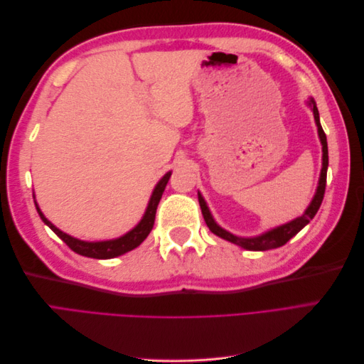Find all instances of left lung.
<instances>
[{
    "mask_svg": "<svg viewBox=\"0 0 364 364\" xmlns=\"http://www.w3.org/2000/svg\"><path fill=\"white\" fill-rule=\"evenodd\" d=\"M308 105H310L311 109H313L314 119H316V124H317V132H318V138H321V142H322V153H323V155H322V170H321V179H318V185H317V191L313 197L310 206L306 208V211L301 217L291 220L290 223H285L282 226L274 228V229L269 230V232L262 234L259 237L241 238V237H237L234 234L228 232V230H225L223 228H220L214 222V218H213L211 213H209V209L206 206V202L203 200L202 194L197 193V196H199V203H200V209H202V214H203V218L206 222V226L209 228V230H211L213 234H215L220 238L230 241V243L238 245L243 249H247V250H269V249H277V247L284 246L290 238H293L297 232H299V230L304 226L310 223V220H313V217L318 211V208H321V205H322L323 194H325L326 170H328V144H326V135H325V132L321 126V119H318V111H317V106H316L314 100H310V103H308Z\"/></svg>",
    "mask_w": 364,
    "mask_h": 364,
    "instance_id": "obj_1",
    "label": "left lung"
}]
</instances>
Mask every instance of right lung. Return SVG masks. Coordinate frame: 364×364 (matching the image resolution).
Masks as SVG:
<instances>
[{"label":"right lung","mask_w":364,"mask_h":364,"mask_svg":"<svg viewBox=\"0 0 364 364\" xmlns=\"http://www.w3.org/2000/svg\"><path fill=\"white\" fill-rule=\"evenodd\" d=\"M171 176V171H168L167 174L164 176V178L158 182V185L155 186V190L151 193L150 197V202L149 206L146 209V214L142 217L141 222L132 229L129 230L127 234H124L123 237L115 238V240H107V241H83L79 238H74L68 234L62 232L60 229H58L54 226L50 220L46 218L41 213V209L36 203V209H38V214L41 215L42 222L46 223L54 234H56L62 241L67 243V246L74 250L75 253H79L82 257H87V258H95V259H109V258H115L123 255V253L138 247L142 241L147 238V235L150 234V230L153 229V225H155V215H156V208L159 205V200L162 197V193L165 190V186L168 183V179Z\"/></svg>","instance_id":"1"}]
</instances>
